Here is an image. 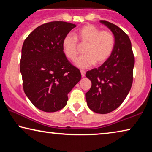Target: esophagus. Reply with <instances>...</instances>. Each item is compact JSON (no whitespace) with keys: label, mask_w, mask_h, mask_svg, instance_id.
Returning a JSON list of instances; mask_svg holds the SVG:
<instances>
[{"label":"esophagus","mask_w":152,"mask_h":152,"mask_svg":"<svg viewBox=\"0 0 152 152\" xmlns=\"http://www.w3.org/2000/svg\"><path fill=\"white\" fill-rule=\"evenodd\" d=\"M80 72H81L82 77H84V76H86V71H84V70H80Z\"/></svg>","instance_id":"esophagus-1"}]
</instances>
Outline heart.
<instances>
[{
    "instance_id": "heart-1",
    "label": "heart",
    "mask_w": 152,
    "mask_h": 152,
    "mask_svg": "<svg viewBox=\"0 0 152 152\" xmlns=\"http://www.w3.org/2000/svg\"><path fill=\"white\" fill-rule=\"evenodd\" d=\"M74 37L67 34L62 41L64 54L68 59L74 61L78 54V42L86 44L84 49L85 54L80 57L76 65L80 68H88L94 64H101L111 56L115 46V38L110 31H101L92 24H86L76 30Z\"/></svg>"
}]
</instances>
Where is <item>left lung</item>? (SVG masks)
Masks as SVG:
<instances>
[{"label":"left lung","instance_id":"8db88e82","mask_svg":"<svg viewBox=\"0 0 152 152\" xmlns=\"http://www.w3.org/2000/svg\"><path fill=\"white\" fill-rule=\"evenodd\" d=\"M100 22L113 33L115 46L106 61L98 68L86 72L92 86L86 93V99L92 111L107 114L122 104L132 88L135 58L129 36L111 23L106 20Z\"/></svg>","mask_w":152,"mask_h":152}]
</instances>
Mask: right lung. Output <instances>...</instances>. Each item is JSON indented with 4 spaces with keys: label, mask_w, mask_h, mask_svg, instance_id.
<instances>
[{
    "label": "right lung",
    "mask_w": 152,
    "mask_h": 152,
    "mask_svg": "<svg viewBox=\"0 0 152 152\" xmlns=\"http://www.w3.org/2000/svg\"><path fill=\"white\" fill-rule=\"evenodd\" d=\"M76 26L52 21L37 27L24 41L20 71L26 96L44 112L66 106L68 94L80 80L78 68L68 60L62 48L64 37Z\"/></svg>",
    "instance_id": "add662e5"
}]
</instances>
